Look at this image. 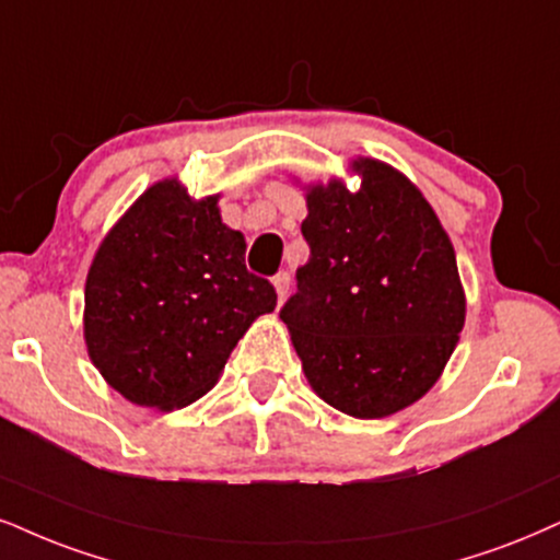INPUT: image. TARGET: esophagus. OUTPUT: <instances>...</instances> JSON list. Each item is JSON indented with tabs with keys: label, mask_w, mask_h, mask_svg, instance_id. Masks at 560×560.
I'll list each match as a JSON object with an SVG mask.
<instances>
[{
	"label": "esophagus",
	"mask_w": 560,
	"mask_h": 560,
	"mask_svg": "<svg viewBox=\"0 0 560 560\" xmlns=\"http://www.w3.org/2000/svg\"><path fill=\"white\" fill-rule=\"evenodd\" d=\"M272 282H275V291H278V299H280V303L285 301V295L291 293V275L288 272H278L272 278Z\"/></svg>",
	"instance_id": "obj_1"
}]
</instances>
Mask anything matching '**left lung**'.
<instances>
[{
	"mask_svg": "<svg viewBox=\"0 0 560 560\" xmlns=\"http://www.w3.org/2000/svg\"><path fill=\"white\" fill-rule=\"evenodd\" d=\"M361 189L308 191L312 257L280 308L308 384L345 416L384 418L436 384L465 327L452 241L425 197L378 161Z\"/></svg>",
	"mask_w": 560,
	"mask_h": 560,
	"instance_id": "8db88e82",
	"label": "left lung"
}]
</instances>
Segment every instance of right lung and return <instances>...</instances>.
I'll return each mask as SVG.
<instances>
[{
    "label": "right lung",
    "instance_id": "1",
    "mask_svg": "<svg viewBox=\"0 0 560 560\" xmlns=\"http://www.w3.org/2000/svg\"><path fill=\"white\" fill-rule=\"evenodd\" d=\"M278 306L246 269V241L176 182L150 186L103 244L85 282V342L129 402L174 410L218 382L252 322Z\"/></svg>",
    "mask_w": 560,
    "mask_h": 560
}]
</instances>
